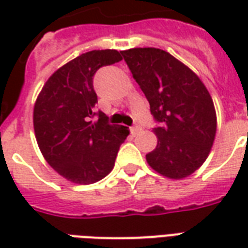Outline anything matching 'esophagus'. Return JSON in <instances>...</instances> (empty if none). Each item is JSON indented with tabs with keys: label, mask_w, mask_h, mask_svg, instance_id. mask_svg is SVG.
Instances as JSON below:
<instances>
[{
	"label": "esophagus",
	"mask_w": 248,
	"mask_h": 248,
	"mask_svg": "<svg viewBox=\"0 0 248 248\" xmlns=\"http://www.w3.org/2000/svg\"><path fill=\"white\" fill-rule=\"evenodd\" d=\"M140 130H142V129H140V126H134V127H131V134H133V135L138 134Z\"/></svg>",
	"instance_id": "1"
}]
</instances>
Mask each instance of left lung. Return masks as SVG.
<instances>
[{"label": "left lung", "instance_id": "8db88e82", "mask_svg": "<svg viewBox=\"0 0 248 248\" xmlns=\"http://www.w3.org/2000/svg\"><path fill=\"white\" fill-rule=\"evenodd\" d=\"M150 111L161 126L146 161L161 175L182 179L207 159L217 133L213 98L201 78L170 53L155 47L122 51Z\"/></svg>", "mask_w": 248, "mask_h": 248}]
</instances>
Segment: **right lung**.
Returning <instances> with one entry per match:
<instances>
[{"label": "right lung", "instance_id": "obj_1", "mask_svg": "<svg viewBox=\"0 0 248 248\" xmlns=\"http://www.w3.org/2000/svg\"><path fill=\"white\" fill-rule=\"evenodd\" d=\"M121 60L114 49L87 51L54 71L37 97L33 124L38 147L46 162L73 183L90 185L106 177L130 133L124 126L108 124L102 111L94 113L98 99L93 77L99 67Z\"/></svg>", "mask_w": 248, "mask_h": 248}]
</instances>
